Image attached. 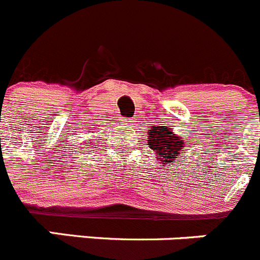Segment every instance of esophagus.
Wrapping results in <instances>:
<instances>
[{"instance_id":"34e87169","label":"esophagus","mask_w":260,"mask_h":260,"mask_svg":"<svg viewBox=\"0 0 260 260\" xmlns=\"http://www.w3.org/2000/svg\"><path fill=\"white\" fill-rule=\"evenodd\" d=\"M123 124H124L125 127H132V125H133V123H132V119H125V120H124V123H123Z\"/></svg>"}]
</instances>
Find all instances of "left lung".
Returning <instances> with one entry per match:
<instances>
[{
  "mask_svg": "<svg viewBox=\"0 0 260 260\" xmlns=\"http://www.w3.org/2000/svg\"><path fill=\"white\" fill-rule=\"evenodd\" d=\"M187 144L188 142L183 141L181 136L176 135L172 128H168L167 125L149 128L147 145L150 149L156 152L161 167L177 163V157L181 156V154H185L182 151H185Z\"/></svg>",
  "mask_w": 260,
  "mask_h": 260,
  "instance_id": "left-lung-1",
  "label": "left lung"
}]
</instances>
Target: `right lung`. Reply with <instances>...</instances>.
Segmentation results:
<instances>
[{
  "instance_id": "add662e5",
  "label": "right lung",
  "mask_w": 260,
  "mask_h": 260,
  "mask_svg": "<svg viewBox=\"0 0 260 260\" xmlns=\"http://www.w3.org/2000/svg\"><path fill=\"white\" fill-rule=\"evenodd\" d=\"M91 144H93V142H91Z\"/></svg>"
}]
</instances>
